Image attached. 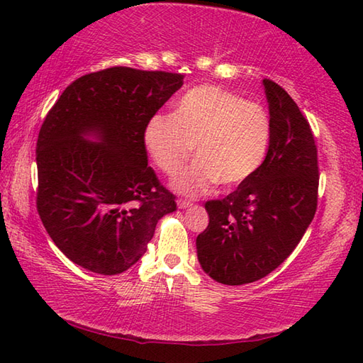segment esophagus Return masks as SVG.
I'll use <instances>...</instances> for the list:
<instances>
[{
  "label": "esophagus",
  "mask_w": 363,
  "mask_h": 363,
  "mask_svg": "<svg viewBox=\"0 0 363 363\" xmlns=\"http://www.w3.org/2000/svg\"><path fill=\"white\" fill-rule=\"evenodd\" d=\"M190 206H191L190 201H186V199H177V207H179V209H187Z\"/></svg>",
  "instance_id": "1"
}]
</instances>
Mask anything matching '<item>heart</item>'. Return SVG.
Here are the masks:
<instances>
[{
	"instance_id": "heart-1",
	"label": "heart",
	"mask_w": 363,
	"mask_h": 363,
	"mask_svg": "<svg viewBox=\"0 0 363 363\" xmlns=\"http://www.w3.org/2000/svg\"><path fill=\"white\" fill-rule=\"evenodd\" d=\"M272 121L264 107L215 86L186 91L172 117L156 115L145 126L143 143L154 164L165 174H176L194 154L198 159L177 174V194L198 196L215 182L234 187L248 181L264 162Z\"/></svg>"
}]
</instances>
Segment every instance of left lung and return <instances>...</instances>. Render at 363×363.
<instances>
[{"mask_svg":"<svg viewBox=\"0 0 363 363\" xmlns=\"http://www.w3.org/2000/svg\"><path fill=\"white\" fill-rule=\"evenodd\" d=\"M272 140L259 169L235 191L207 201L209 226L196 237L199 265L213 281L265 277L296 248L317 211L318 160L309 123L291 96L264 79Z\"/></svg>","mask_w":363,"mask_h":363,"instance_id":"1","label":"left lung"}]
</instances>
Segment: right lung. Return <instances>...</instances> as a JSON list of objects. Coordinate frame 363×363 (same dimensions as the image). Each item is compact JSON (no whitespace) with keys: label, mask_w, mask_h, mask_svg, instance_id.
Listing matches in <instances>:
<instances>
[{"label":"right lung","mask_w":363,"mask_h":363,"mask_svg":"<svg viewBox=\"0 0 363 363\" xmlns=\"http://www.w3.org/2000/svg\"><path fill=\"white\" fill-rule=\"evenodd\" d=\"M184 76L112 67L68 86L37 138V211L76 265L98 274L140 260L174 196L148 167L145 126Z\"/></svg>","instance_id":"right-lung-1"}]
</instances>
